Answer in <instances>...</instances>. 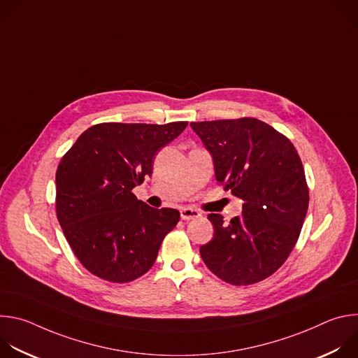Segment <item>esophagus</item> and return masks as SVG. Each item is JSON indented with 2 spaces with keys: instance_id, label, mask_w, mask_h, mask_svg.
Returning a JSON list of instances; mask_svg holds the SVG:
<instances>
[{
  "instance_id": "obj_1",
  "label": "esophagus",
  "mask_w": 358,
  "mask_h": 358,
  "mask_svg": "<svg viewBox=\"0 0 358 358\" xmlns=\"http://www.w3.org/2000/svg\"><path fill=\"white\" fill-rule=\"evenodd\" d=\"M180 215H181V220L189 221V220L199 218V217H201V213H198L196 210H192V208H181Z\"/></svg>"
}]
</instances>
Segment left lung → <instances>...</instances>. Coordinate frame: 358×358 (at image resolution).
<instances>
[{"label": "left lung", "instance_id": "8db88e82", "mask_svg": "<svg viewBox=\"0 0 358 358\" xmlns=\"http://www.w3.org/2000/svg\"><path fill=\"white\" fill-rule=\"evenodd\" d=\"M210 151L215 178L242 199L228 224L210 214L214 238L199 248L207 268L227 283L245 286L275 273L297 242L309 207V188L294 145L253 117L192 122Z\"/></svg>", "mask_w": 358, "mask_h": 358}]
</instances>
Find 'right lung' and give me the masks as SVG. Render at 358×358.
<instances>
[{
	"label": "right lung",
	"instance_id": "add662e5",
	"mask_svg": "<svg viewBox=\"0 0 358 358\" xmlns=\"http://www.w3.org/2000/svg\"><path fill=\"white\" fill-rule=\"evenodd\" d=\"M187 124L100 123L83 131L62 157L57 170V217L90 273L126 283L155 265L180 213L152 208L131 189L151 176L156 152Z\"/></svg>",
	"mask_w": 358,
	"mask_h": 358
}]
</instances>
